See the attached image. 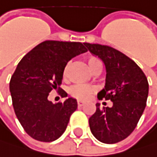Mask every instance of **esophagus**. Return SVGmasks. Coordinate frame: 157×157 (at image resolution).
<instances>
[{
    "mask_svg": "<svg viewBox=\"0 0 157 157\" xmlns=\"http://www.w3.org/2000/svg\"><path fill=\"white\" fill-rule=\"evenodd\" d=\"M77 104H78V106H83L84 104H85V101H82V100H78L77 101Z\"/></svg>",
    "mask_w": 157,
    "mask_h": 157,
    "instance_id": "obj_1",
    "label": "esophagus"
}]
</instances>
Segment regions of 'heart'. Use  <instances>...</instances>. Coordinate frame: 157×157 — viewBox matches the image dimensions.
<instances>
[{"instance_id":"b5f03b06","label":"heart","mask_w":157,"mask_h":157,"mask_svg":"<svg viewBox=\"0 0 157 157\" xmlns=\"http://www.w3.org/2000/svg\"><path fill=\"white\" fill-rule=\"evenodd\" d=\"M86 64L88 66V68L91 70V71H93L99 65H101L100 60L95 57V56H87L86 57ZM69 69H70V64H67L64 67L63 70V76L66 77L68 75L69 72ZM95 88L91 86H88V85H76L73 86L70 92L71 94L77 98V99H80V100H86L90 95H91L94 92Z\"/></svg>"}]
</instances>
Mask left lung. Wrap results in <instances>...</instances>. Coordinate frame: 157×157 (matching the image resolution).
Segmentation results:
<instances>
[{"label":"left lung","mask_w":157,"mask_h":157,"mask_svg":"<svg viewBox=\"0 0 157 157\" xmlns=\"http://www.w3.org/2000/svg\"><path fill=\"white\" fill-rule=\"evenodd\" d=\"M85 45L105 66V86L98 99L113 102L111 107L102 108L97 102L96 111L88 120L90 131L102 143H117L134 131L142 115L149 93L148 80L141 69L120 51L105 45Z\"/></svg>","instance_id":"1"}]
</instances>
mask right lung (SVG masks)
Here are the masks:
<instances>
[{
    "label": "right lung",
    "instance_id": "obj_1",
    "mask_svg": "<svg viewBox=\"0 0 157 157\" xmlns=\"http://www.w3.org/2000/svg\"><path fill=\"white\" fill-rule=\"evenodd\" d=\"M86 52L81 42L47 40L17 64L9 83L12 104L17 120L34 140L51 142L65 132L77 109V101L68 98L64 102L52 104L48 96L52 89L62 90L64 67Z\"/></svg>",
    "mask_w": 157,
    "mask_h": 157
}]
</instances>
